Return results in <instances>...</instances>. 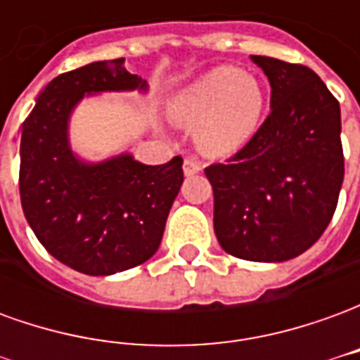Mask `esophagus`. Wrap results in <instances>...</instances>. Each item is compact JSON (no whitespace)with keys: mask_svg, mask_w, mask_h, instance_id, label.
<instances>
[{"mask_svg":"<svg viewBox=\"0 0 360 360\" xmlns=\"http://www.w3.org/2000/svg\"><path fill=\"white\" fill-rule=\"evenodd\" d=\"M202 169V164L198 162V160H195V158H187L185 162H183V173L185 175H195V173H198Z\"/></svg>","mask_w":360,"mask_h":360,"instance_id":"esophagus-1","label":"esophagus"}]
</instances>
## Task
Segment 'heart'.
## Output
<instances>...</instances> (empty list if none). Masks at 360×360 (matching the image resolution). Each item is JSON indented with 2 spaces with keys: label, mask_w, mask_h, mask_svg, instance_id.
<instances>
[{
  "label": "heart",
  "mask_w": 360,
  "mask_h": 360,
  "mask_svg": "<svg viewBox=\"0 0 360 360\" xmlns=\"http://www.w3.org/2000/svg\"><path fill=\"white\" fill-rule=\"evenodd\" d=\"M264 113V90L255 75L216 67L181 90L169 103L175 123L193 127L196 148L226 158L247 146Z\"/></svg>",
  "instance_id": "1"
}]
</instances>
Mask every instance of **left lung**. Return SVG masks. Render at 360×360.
Listing matches in <instances>:
<instances>
[{"label":"left lung","mask_w":360,"mask_h":360,"mask_svg":"<svg viewBox=\"0 0 360 360\" xmlns=\"http://www.w3.org/2000/svg\"><path fill=\"white\" fill-rule=\"evenodd\" d=\"M250 59L270 81V115L247 146L204 173L221 249L243 260L283 262L320 239L338 206L340 102L309 67Z\"/></svg>","instance_id":"8db88e82"}]
</instances>
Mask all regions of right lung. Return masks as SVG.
Returning <instances> with one entry per match:
<instances>
[{
  "instance_id": "right-lung-1",
  "label": "right lung",
  "mask_w": 360,
  "mask_h": 360,
  "mask_svg": "<svg viewBox=\"0 0 360 360\" xmlns=\"http://www.w3.org/2000/svg\"><path fill=\"white\" fill-rule=\"evenodd\" d=\"M146 92L125 59L56 77L22 123L19 191L28 226L51 257L89 276L146 262L162 243L183 183V158L146 165L131 154L84 162L69 144V117L84 94Z\"/></svg>"
}]
</instances>
